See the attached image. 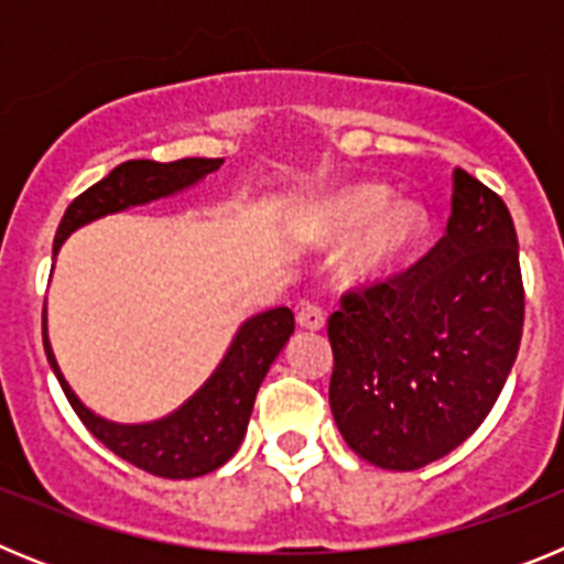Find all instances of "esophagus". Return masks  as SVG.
Instances as JSON below:
<instances>
[{"instance_id":"1","label":"esophagus","mask_w":564,"mask_h":564,"mask_svg":"<svg viewBox=\"0 0 564 564\" xmlns=\"http://www.w3.org/2000/svg\"><path fill=\"white\" fill-rule=\"evenodd\" d=\"M296 322L302 330H325V313L313 302H302L296 311Z\"/></svg>"}]
</instances>
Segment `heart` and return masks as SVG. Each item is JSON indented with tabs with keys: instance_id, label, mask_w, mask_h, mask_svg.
I'll use <instances>...</instances> for the list:
<instances>
[{
	"instance_id": "obj_1",
	"label": "heart",
	"mask_w": 564,
	"mask_h": 564,
	"mask_svg": "<svg viewBox=\"0 0 564 564\" xmlns=\"http://www.w3.org/2000/svg\"><path fill=\"white\" fill-rule=\"evenodd\" d=\"M358 235L347 259V276L370 285L398 276L415 262L430 237V214L415 200H390L381 183H356L318 208V234L330 242Z\"/></svg>"
}]
</instances>
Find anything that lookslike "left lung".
<instances>
[{
  "mask_svg": "<svg viewBox=\"0 0 564 564\" xmlns=\"http://www.w3.org/2000/svg\"><path fill=\"white\" fill-rule=\"evenodd\" d=\"M525 318L514 220L497 192L452 174L446 234L387 282L352 288L327 318L330 410L372 466L412 471L486 421Z\"/></svg>",
  "mask_w": 564,
  "mask_h": 564,
  "instance_id": "left-lung-1",
  "label": "left lung"
}]
</instances>
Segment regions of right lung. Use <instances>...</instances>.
<instances>
[{"instance_id": "1", "label": "right lung", "mask_w": 564, "mask_h": 564, "mask_svg": "<svg viewBox=\"0 0 564 564\" xmlns=\"http://www.w3.org/2000/svg\"><path fill=\"white\" fill-rule=\"evenodd\" d=\"M220 166L223 158H183V161L172 163L127 161L115 166L104 181L89 186L69 203L58 223L53 251H58L64 239L76 228L98 220L104 214L169 197L181 188L194 186ZM291 333L293 313L288 307H273V311L248 318L234 336L220 367L181 410L161 421L134 423V426L104 421L78 401L76 392L69 390V383L58 370L47 333H44V352H47L50 367L56 372L69 406L109 452L154 477L188 480V477H200L220 468L239 449V443L246 437L253 401H257L259 383L268 376L273 358L285 347Z\"/></svg>"}]
</instances>
